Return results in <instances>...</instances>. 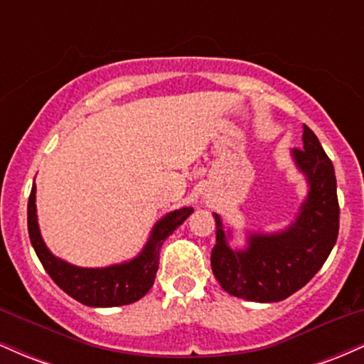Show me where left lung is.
I'll use <instances>...</instances> for the list:
<instances>
[{"instance_id":"1","label":"left lung","mask_w":364,"mask_h":364,"mask_svg":"<svg viewBox=\"0 0 364 364\" xmlns=\"http://www.w3.org/2000/svg\"><path fill=\"white\" fill-rule=\"evenodd\" d=\"M296 166L308 181L306 200L294 223L284 231L253 232L245 250H232L231 232L215 217L212 272L223 289L236 298L277 303L289 298L315 277L339 235V200L332 161L315 133L304 124L303 147L292 150Z\"/></svg>"}]
</instances>
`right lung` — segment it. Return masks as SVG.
I'll return each instance as SVG.
<instances>
[{
	"label": "right lung",
	"mask_w": 364,
	"mask_h": 364,
	"mask_svg": "<svg viewBox=\"0 0 364 364\" xmlns=\"http://www.w3.org/2000/svg\"><path fill=\"white\" fill-rule=\"evenodd\" d=\"M191 212H193L191 207L169 212L154 225L144 250L133 260L116 263L104 269H83L61 260L49 252L37 224L36 185L32 186L28 196L27 225L31 243L46 272L66 294L85 306L111 308L135 303L147 294L156 279L162 243L166 237L173 235L174 229L185 223Z\"/></svg>",
	"instance_id": "obj_1"
}]
</instances>
